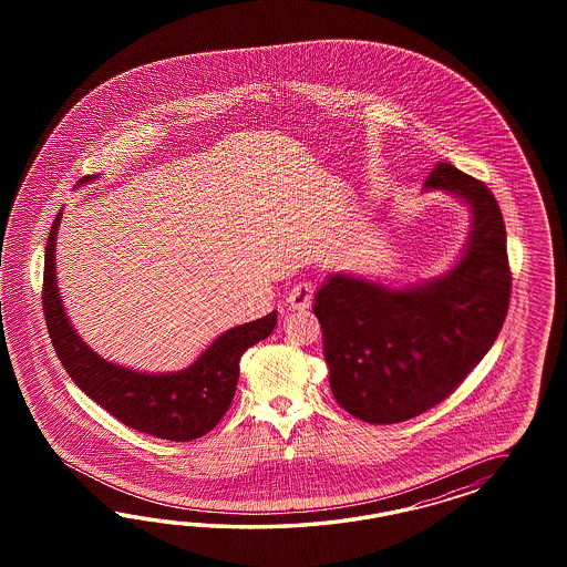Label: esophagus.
Wrapping results in <instances>:
<instances>
[{"instance_id": "obj_1", "label": "esophagus", "mask_w": 567, "mask_h": 567, "mask_svg": "<svg viewBox=\"0 0 567 567\" xmlns=\"http://www.w3.org/2000/svg\"><path fill=\"white\" fill-rule=\"evenodd\" d=\"M311 297H313V287L309 282H297L289 291V308L308 309L311 306Z\"/></svg>"}]
</instances>
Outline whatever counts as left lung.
Wrapping results in <instances>:
<instances>
[{
	"label": "left lung",
	"instance_id": "left-lung-1",
	"mask_svg": "<svg viewBox=\"0 0 567 567\" xmlns=\"http://www.w3.org/2000/svg\"><path fill=\"white\" fill-rule=\"evenodd\" d=\"M470 209V233L443 275L408 285L332 272L313 299L330 391L370 424L415 417L451 395L488 353L512 292L505 223L486 185L436 164L424 193Z\"/></svg>",
	"mask_w": 567,
	"mask_h": 567
}]
</instances>
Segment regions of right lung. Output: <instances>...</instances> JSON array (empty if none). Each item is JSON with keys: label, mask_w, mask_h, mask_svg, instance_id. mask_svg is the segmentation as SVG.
Listing matches in <instances>:
<instances>
[{"label": "right lung", "mask_w": 567, "mask_h": 567, "mask_svg": "<svg viewBox=\"0 0 567 567\" xmlns=\"http://www.w3.org/2000/svg\"><path fill=\"white\" fill-rule=\"evenodd\" d=\"M95 178V174L85 176L79 185L85 187ZM62 212L53 220L45 247L43 309L53 349L69 377L128 429L176 443L204 436L230 408L239 382L240 355L275 330L276 309L259 320L226 330L207 344L197 360L176 372H138L103 360L72 327L58 289L55 239Z\"/></svg>", "instance_id": "obj_1"}]
</instances>
